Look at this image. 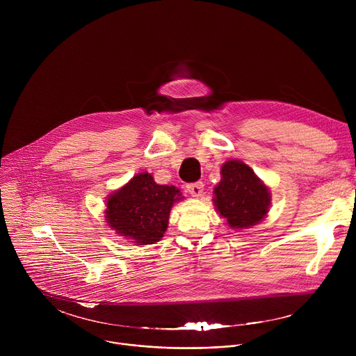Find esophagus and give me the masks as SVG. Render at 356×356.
<instances>
[{"mask_svg": "<svg viewBox=\"0 0 356 356\" xmlns=\"http://www.w3.org/2000/svg\"><path fill=\"white\" fill-rule=\"evenodd\" d=\"M187 190L188 193L193 195V197H201L202 195V191H204V184H202L201 181H195V183H191L187 186Z\"/></svg>", "mask_w": 356, "mask_h": 356, "instance_id": "34e87169", "label": "esophagus"}]
</instances>
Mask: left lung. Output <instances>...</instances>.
Wrapping results in <instances>:
<instances>
[{"mask_svg":"<svg viewBox=\"0 0 356 356\" xmlns=\"http://www.w3.org/2000/svg\"><path fill=\"white\" fill-rule=\"evenodd\" d=\"M270 190L246 163L231 159L221 166L214 187V207L232 229H248L264 221L270 209Z\"/></svg>","mask_w":356,"mask_h":356,"instance_id":"left-lung-1","label":"left lung"}]
</instances>
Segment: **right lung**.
Returning a JSON list of instances; mask_svg holds the SVG:
<instances>
[{
    "label": "right lung",
    "instance_id": "obj_1",
    "mask_svg": "<svg viewBox=\"0 0 356 356\" xmlns=\"http://www.w3.org/2000/svg\"><path fill=\"white\" fill-rule=\"evenodd\" d=\"M183 198L177 187L158 184L147 172L138 173L107 197L104 218L129 242L152 245L162 239L172 207Z\"/></svg>",
    "mask_w": 356,
    "mask_h": 356
}]
</instances>
